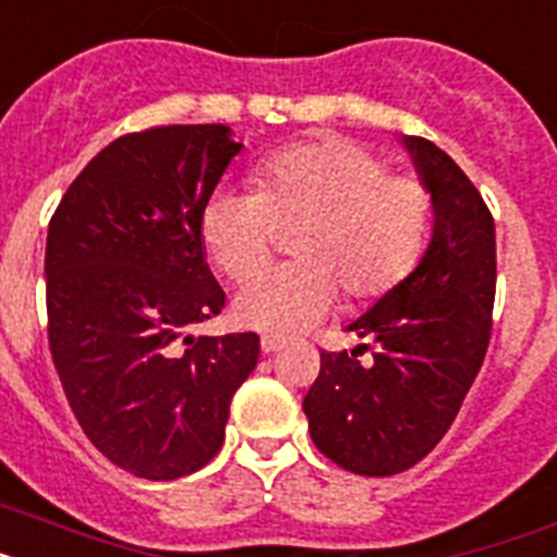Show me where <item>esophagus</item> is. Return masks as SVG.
Returning <instances> with one entry per match:
<instances>
[{"mask_svg": "<svg viewBox=\"0 0 557 557\" xmlns=\"http://www.w3.org/2000/svg\"><path fill=\"white\" fill-rule=\"evenodd\" d=\"M280 348H283V339H280V336H263V339H260V350H263V354H274V350Z\"/></svg>", "mask_w": 557, "mask_h": 557, "instance_id": "34e87169", "label": "esophagus"}]
</instances>
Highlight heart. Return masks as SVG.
I'll return each mask as SVG.
<instances>
[{
	"instance_id": "obj_1",
	"label": "heart",
	"mask_w": 557,
	"mask_h": 557,
	"mask_svg": "<svg viewBox=\"0 0 557 557\" xmlns=\"http://www.w3.org/2000/svg\"><path fill=\"white\" fill-rule=\"evenodd\" d=\"M260 189H221L203 209V243L232 280L263 263L277 226H302L297 263L257 271L232 311L246 329L300 334L329 314L343 286L376 300L416 269L430 232V195L416 177L387 175L371 149L343 138L292 147L257 170Z\"/></svg>"
}]
</instances>
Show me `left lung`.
I'll return each instance as SVG.
<instances>
[{
  "mask_svg": "<svg viewBox=\"0 0 557 557\" xmlns=\"http://www.w3.org/2000/svg\"><path fill=\"white\" fill-rule=\"evenodd\" d=\"M433 203L422 260L348 325L377 345L322 350L302 410L317 450L357 475H396L442 442L493 329L495 223L473 181L428 138H405Z\"/></svg>",
  "mask_w": 557,
  "mask_h": 557,
  "instance_id": "left-lung-1",
  "label": "left lung"
}]
</instances>
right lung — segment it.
Returning <instances> with one entry per match:
<instances>
[{
  "mask_svg": "<svg viewBox=\"0 0 557 557\" xmlns=\"http://www.w3.org/2000/svg\"><path fill=\"white\" fill-rule=\"evenodd\" d=\"M243 149L226 124L121 135L50 218L48 339L64 396L112 465L149 481L218 456L260 336H195L226 294L203 255V209Z\"/></svg>",
  "mask_w": 557,
  "mask_h": 557,
  "instance_id": "obj_1",
  "label": "right lung"
}]
</instances>
